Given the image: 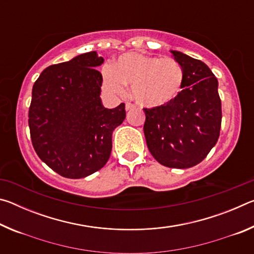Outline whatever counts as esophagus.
Listing matches in <instances>:
<instances>
[{
    "label": "esophagus",
    "mask_w": 254,
    "mask_h": 254,
    "mask_svg": "<svg viewBox=\"0 0 254 254\" xmlns=\"http://www.w3.org/2000/svg\"><path fill=\"white\" fill-rule=\"evenodd\" d=\"M132 109H134V105L131 104V103H127V104H126V110L127 111H130Z\"/></svg>",
    "instance_id": "34e87169"
}]
</instances>
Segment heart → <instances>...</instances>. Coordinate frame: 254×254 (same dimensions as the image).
<instances>
[{
    "instance_id": "1",
    "label": "heart",
    "mask_w": 254,
    "mask_h": 254,
    "mask_svg": "<svg viewBox=\"0 0 254 254\" xmlns=\"http://www.w3.org/2000/svg\"><path fill=\"white\" fill-rule=\"evenodd\" d=\"M184 70L174 59L127 53L103 69V85L112 94H124L131 85L132 97L144 107H161L175 101L183 89Z\"/></svg>"
}]
</instances>
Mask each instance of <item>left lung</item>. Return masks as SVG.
<instances>
[{
  "mask_svg": "<svg viewBox=\"0 0 254 254\" xmlns=\"http://www.w3.org/2000/svg\"><path fill=\"white\" fill-rule=\"evenodd\" d=\"M171 53L184 70V89L168 105L143 109V131L159 163L185 169L203 161L216 144L222 104L218 81L207 65L179 51Z\"/></svg>",
  "mask_w": 254,
  "mask_h": 254,
  "instance_id": "left-lung-1",
  "label": "left lung"
}]
</instances>
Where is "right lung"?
<instances>
[{"label":"right lung","mask_w":254,"mask_h":254,"mask_svg":"<svg viewBox=\"0 0 254 254\" xmlns=\"http://www.w3.org/2000/svg\"><path fill=\"white\" fill-rule=\"evenodd\" d=\"M104 62L96 51L51 65L32 88L29 127L32 145L49 168L70 179L105 166L112 133L126 119V104L105 109L100 94Z\"/></svg>","instance_id":"obj_1"}]
</instances>
